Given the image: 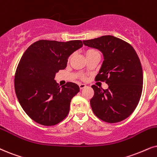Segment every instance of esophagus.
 <instances>
[{"instance_id":"obj_1","label":"esophagus","mask_w":157,"mask_h":157,"mask_svg":"<svg viewBox=\"0 0 157 157\" xmlns=\"http://www.w3.org/2000/svg\"><path fill=\"white\" fill-rule=\"evenodd\" d=\"M79 87H80V89H83L86 87V85L83 84V83H80V84H79Z\"/></svg>"}]
</instances>
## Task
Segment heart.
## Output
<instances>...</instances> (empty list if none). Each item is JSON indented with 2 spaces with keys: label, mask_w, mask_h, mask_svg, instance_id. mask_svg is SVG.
<instances>
[{
  "label": "heart",
  "mask_w": 157,
  "mask_h": 157,
  "mask_svg": "<svg viewBox=\"0 0 157 157\" xmlns=\"http://www.w3.org/2000/svg\"><path fill=\"white\" fill-rule=\"evenodd\" d=\"M85 56H86V58L88 59V58H90V57L93 56L98 55V54H99V53L98 52V51H96V49L88 48V49H87V50H85ZM80 79H82V80H85V79H86V76L84 75H81Z\"/></svg>",
  "instance_id": "obj_1"
}]
</instances>
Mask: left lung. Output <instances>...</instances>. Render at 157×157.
Returning <instances> with one entry per match:
<instances>
[{
    "mask_svg": "<svg viewBox=\"0 0 157 157\" xmlns=\"http://www.w3.org/2000/svg\"><path fill=\"white\" fill-rule=\"evenodd\" d=\"M82 42L102 52L104 60L95 80L109 85L106 90L91 86L94 90L90 101L93 113L109 123L125 120L136 109L142 94L144 76L138 56L131 45L112 35Z\"/></svg>",
    "mask_w": 157,
    "mask_h": 157,
    "instance_id": "8db88e82",
    "label": "left lung"
}]
</instances>
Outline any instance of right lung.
Returning a JSON list of instances; mask_svg holds the SVG:
<instances>
[{
    "instance_id": "add662e5",
    "label": "right lung",
    "mask_w": 157,
    "mask_h": 157,
    "mask_svg": "<svg viewBox=\"0 0 157 157\" xmlns=\"http://www.w3.org/2000/svg\"><path fill=\"white\" fill-rule=\"evenodd\" d=\"M82 46L79 40H40L24 53L15 73V92L23 110L35 122L53 126L67 117L80 88L71 82L60 86L54 77L66 68L69 56Z\"/></svg>"
}]
</instances>
